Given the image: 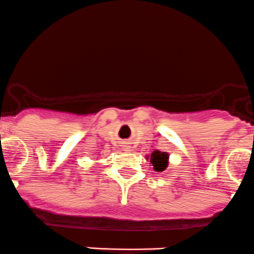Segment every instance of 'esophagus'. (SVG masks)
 Listing matches in <instances>:
<instances>
[{"instance_id":"esophagus-1","label":"esophagus","mask_w":254,"mask_h":254,"mask_svg":"<svg viewBox=\"0 0 254 254\" xmlns=\"http://www.w3.org/2000/svg\"><path fill=\"white\" fill-rule=\"evenodd\" d=\"M122 149H124L125 152H130V150H132V145L128 144V143H126V144H125L124 147H122Z\"/></svg>"}]
</instances>
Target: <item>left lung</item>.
I'll use <instances>...</instances> for the list:
<instances>
[{"mask_svg":"<svg viewBox=\"0 0 254 254\" xmlns=\"http://www.w3.org/2000/svg\"><path fill=\"white\" fill-rule=\"evenodd\" d=\"M147 159H150L149 162L153 164V169L155 172H163V170L167 169L168 159H169V154L167 152H160V150H154V152L150 154V157H147Z\"/></svg>","mask_w":254,"mask_h":254,"instance_id":"left-lung-1","label":"left lung"}]
</instances>
